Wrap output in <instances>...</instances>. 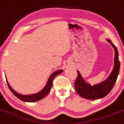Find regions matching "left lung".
<instances>
[{
    "instance_id": "1",
    "label": "left lung",
    "mask_w": 124,
    "mask_h": 124,
    "mask_svg": "<svg viewBox=\"0 0 124 124\" xmlns=\"http://www.w3.org/2000/svg\"><path fill=\"white\" fill-rule=\"evenodd\" d=\"M106 40L110 43L115 49L114 66L112 72L105 80L92 86L84 81L79 71L77 70L78 76L75 82V88L78 95L82 98L95 100L105 97L110 92L116 83L120 69L118 51L117 47L110 40L106 39Z\"/></svg>"
}]
</instances>
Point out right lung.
I'll return each instance as SVG.
<instances>
[{
  "instance_id": "obj_1",
  "label": "right lung",
  "mask_w": 124,
  "mask_h": 124,
  "mask_svg": "<svg viewBox=\"0 0 124 124\" xmlns=\"http://www.w3.org/2000/svg\"><path fill=\"white\" fill-rule=\"evenodd\" d=\"M62 72V69L58 70L55 71V72H54L53 73H52V74L51 75V76L49 77V78H48L47 83L46 84L45 86L44 87L43 89L41 91L37 93L31 94V95H22V94L19 93H17V92H16L15 90L11 87V85H9V84L8 83V81L7 80V81L8 87H9L12 93H13L17 98H18L19 100H22V101H24V102H36V101H40V100H41V99H43V98H45V96L49 93V92L50 90H51V87H52L54 79L55 77L56 76L58 75V74L61 73Z\"/></svg>"
}]
</instances>
